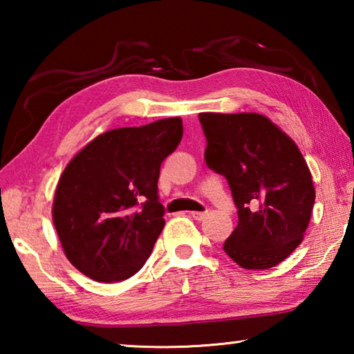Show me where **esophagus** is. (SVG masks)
<instances>
[{"label": "esophagus", "instance_id": "34e87169", "mask_svg": "<svg viewBox=\"0 0 354 354\" xmlns=\"http://www.w3.org/2000/svg\"><path fill=\"white\" fill-rule=\"evenodd\" d=\"M192 217H194L195 220H198V221H201V220H205V217H206V212H192Z\"/></svg>", "mask_w": 354, "mask_h": 354}]
</instances>
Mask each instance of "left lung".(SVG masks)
<instances>
[{
	"label": "left lung",
	"instance_id": "left-lung-1",
	"mask_svg": "<svg viewBox=\"0 0 354 354\" xmlns=\"http://www.w3.org/2000/svg\"><path fill=\"white\" fill-rule=\"evenodd\" d=\"M205 160L225 176L237 207V226L225 253L248 270L283 262L303 241L315 190L306 160L289 136L254 112L198 115Z\"/></svg>",
	"mask_w": 354,
	"mask_h": 354
}]
</instances>
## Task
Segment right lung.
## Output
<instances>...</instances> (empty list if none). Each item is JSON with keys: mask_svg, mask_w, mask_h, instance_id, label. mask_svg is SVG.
I'll use <instances>...</instances> for the list:
<instances>
[{"mask_svg": "<svg viewBox=\"0 0 354 354\" xmlns=\"http://www.w3.org/2000/svg\"><path fill=\"white\" fill-rule=\"evenodd\" d=\"M183 139V120L118 128L84 147L59 179L53 221L67 259L100 283L143 267L164 230L160 164Z\"/></svg>", "mask_w": 354, "mask_h": 354, "instance_id": "add662e5", "label": "right lung"}]
</instances>
